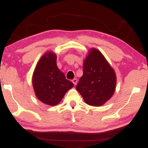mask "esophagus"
<instances>
[{
    "mask_svg": "<svg viewBox=\"0 0 148 148\" xmlns=\"http://www.w3.org/2000/svg\"><path fill=\"white\" fill-rule=\"evenodd\" d=\"M77 82H78V80L76 79H74L72 80V83L74 84V86H76V85L77 84Z\"/></svg>",
    "mask_w": 148,
    "mask_h": 148,
    "instance_id": "1",
    "label": "esophagus"
}]
</instances>
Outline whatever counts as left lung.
Returning a JSON list of instances; mask_svg holds the SVG:
<instances>
[{
	"label": "left lung",
	"mask_w": 148,
	"mask_h": 148,
	"mask_svg": "<svg viewBox=\"0 0 148 148\" xmlns=\"http://www.w3.org/2000/svg\"><path fill=\"white\" fill-rule=\"evenodd\" d=\"M83 72L76 90L87 104L101 106L115 92L116 76L114 70L99 51L91 49L84 62Z\"/></svg>",
	"instance_id": "1"
}]
</instances>
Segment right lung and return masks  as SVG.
<instances>
[{"instance_id":"right-lung-1","label":"right lung","mask_w":148,"mask_h":148,"mask_svg":"<svg viewBox=\"0 0 148 148\" xmlns=\"http://www.w3.org/2000/svg\"><path fill=\"white\" fill-rule=\"evenodd\" d=\"M33 86L37 99L46 104L55 106L62 100L74 84L56 64V55L50 51L42 56L33 75Z\"/></svg>"}]
</instances>
